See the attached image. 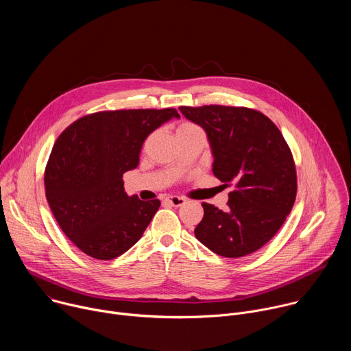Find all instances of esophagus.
Segmentation results:
<instances>
[{"instance_id":"1","label":"esophagus","mask_w":351,"mask_h":351,"mask_svg":"<svg viewBox=\"0 0 351 351\" xmlns=\"http://www.w3.org/2000/svg\"><path fill=\"white\" fill-rule=\"evenodd\" d=\"M167 202L173 207H180L186 203V199L183 197H179V195H169V197H167Z\"/></svg>"}]
</instances>
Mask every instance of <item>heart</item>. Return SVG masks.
I'll use <instances>...</instances> for the list:
<instances>
[{
    "label": "heart",
    "instance_id": "b5f03b06",
    "mask_svg": "<svg viewBox=\"0 0 351 351\" xmlns=\"http://www.w3.org/2000/svg\"><path fill=\"white\" fill-rule=\"evenodd\" d=\"M193 128H197V126H195V125H193V123L184 122V123H182V125L178 128V132H182V130H187V129H193Z\"/></svg>",
    "mask_w": 351,
    "mask_h": 351
}]
</instances>
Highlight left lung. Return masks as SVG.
I'll use <instances>...</instances> for the list:
<instances>
[{
    "label": "left lung",
    "mask_w": 351,
    "mask_h": 351,
    "mask_svg": "<svg viewBox=\"0 0 351 351\" xmlns=\"http://www.w3.org/2000/svg\"><path fill=\"white\" fill-rule=\"evenodd\" d=\"M202 126L214 156L213 172L234 186L222 211L203 203L204 217L195 237L226 258L252 254L267 244L290 214L297 175L290 148L276 125L245 107H179Z\"/></svg>",
    "instance_id": "obj_1"
}]
</instances>
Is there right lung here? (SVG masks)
<instances>
[{
  "instance_id": "right-lung-1",
  "label": "right lung",
  "mask_w": 351,
  "mask_h": 351,
  "mask_svg": "<svg viewBox=\"0 0 351 351\" xmlns=\"http://www.w3.org/2000/svg\"><path fill=\"white\" fill-rule=\"evenodd\" d=\"M175 108L101 111L79 118L49 154L45 197L60 228L95 260H114L136 244L158 211L160 199L128 195L123 173L138 165L147 136Z\"/></svg>"
}]
</instances>
